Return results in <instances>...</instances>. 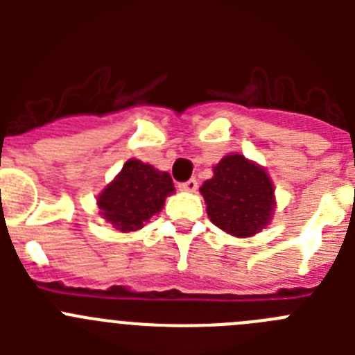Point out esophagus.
<instances>
[{"label": "esophagus", "instance_id": "obj_1", "mask_svg": "<svg viewBox=\"0 0 355 355\" xmlns=\"http://www.w3.org/2000/svg\"><path fill=\"white\" fill-rule=\"evenodd\" d=\"M180 190H183V192H196V190H197V180L184 181V183L180 184Z\"/></svg>", "mask_w": 355, "mask_h": 355}]
</instances>
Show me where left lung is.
I'll list each match as a JSON object with an SVG mask.
<instances>
[{
	"label": "left lung",
	"instance_id": "1",
	"mask_svg": "<svg viewBox=\"0 0 355 355\" xmlns=\"http://www.w3.org/2000/svg\"><path fill=\"white\" fill-rule=\"evenodd\" d=\"M209 220L225 233L249 238L272 220L274 184L266 171L243 155L224 156L200 187Z\"/></svg>",
	"mask_w": 355,
	"mask_h": 355
}]
</instances>
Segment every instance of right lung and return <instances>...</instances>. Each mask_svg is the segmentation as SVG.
Instances as JSON below:
<instances>
[{"label": "right lung", "mask_w": 355, "mask_h": 355, "mask_svg": "<svg viewBox=\"0 0 355 355\" xmlns=\"http://www.w3.org/2000/svg\"><path fill=\"white\" fill-rule=\"evenodd\" d=\"M171 193H174V183L168 172L131 158L97 196L99 215L122 233L139 231L150 216L162 211Z\"/></svg>", "instance_id": "add662e5"}]
</instances>
